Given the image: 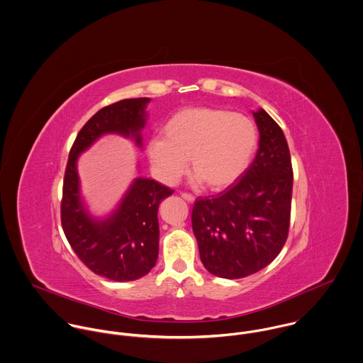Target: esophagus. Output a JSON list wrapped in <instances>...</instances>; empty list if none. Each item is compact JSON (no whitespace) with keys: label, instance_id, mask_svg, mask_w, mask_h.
I'll use <instances>...</instances> for the list:
<instances>
[{"label":"esophagus","instance_id":"34e87169","mask_svg":"<svg viewBox=\"0 0 363 363\" xmlns=\"http://www.w3.org/2000/svg\"><path fill=\"white\" fill-rule=\"evenodd\" d=\"M181 196H182V199H185L188 203H194V201H195V196H194V195H191V194L182 192V194H181Z\"/></svg>","mask_w":363,"mask_h":363}]
</instances>
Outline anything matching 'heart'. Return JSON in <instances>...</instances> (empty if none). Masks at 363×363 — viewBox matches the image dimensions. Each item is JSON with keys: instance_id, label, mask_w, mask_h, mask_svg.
<instances>
[{"instance_id": "obj_1", "label": "heart", "mask_w": 363, "mask_h": 363, "mask_svg": "<svg viewBox=\"0 0 363 363\" xmlns=\"http://www.w3.org/2000/svg\"><path fill=\"white\" fill-rule=\"evenodd\" d=\"M162 135L149 139L146 153L155 177L175 185L189 157L198 182L224 189L240 179L257 146L255 122L240 113L214 107H186L172 114Z\"/></svg>"}]
</instances>
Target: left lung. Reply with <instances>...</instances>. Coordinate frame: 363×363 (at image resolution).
I'll return each mask as SVG.
<instances>
[{"label": "left lung", "mask_w": 363, "mask_h": 363, "mask_svg": "<svg viewBox=\"0 0 363 363\" xmlns=\"http://www.w3.org/2000/svg\"><path fill=\"white\" fill-rule=\"evenodd\" d=\"M260 139L241 179L213 198H198L192 228L203 266L235 280L270 264L286 241L294 172L286 139L263 108L253 111Z\"/></svg>", "instance_id": "1"}]
</instances>
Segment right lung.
Returning a JSON list of instances; mask_svg holds the SVG:
<instances>
[{
	"mask_svg": "<svg viewBox=\"0 0 363 363\" xmlns=\"http://www.w3.org/2000/svg\"><path fill=\"white\" fill-rule=\"evenodd\" d=\"M147 97L125 99L99 110L83 125L67 162L61 224L71 247L93 273L113 281H133L146 276L159 256V206L174 194L155 179L138 177L118 207L106 218L91 217L81 199L77 162L100 136L118 133L142 146Z\"/></svg>",
	"mask_w": 363,
	"mask_h": 363,
	"instance_id": "1",
	"label": "right lung"
}]
</instances>
